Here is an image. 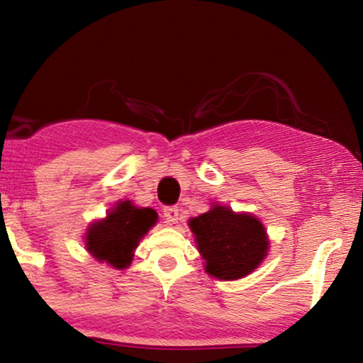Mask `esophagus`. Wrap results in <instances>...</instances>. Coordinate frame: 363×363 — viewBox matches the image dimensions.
I'll return each instance as SVG.
<instances>
[{"label":"esophagus","mask_w":363,"mask_h":363,"mask_svg":"<svg viewBox=\"0 0 363 363\" xmlns=\"http://www.w3.org/2000/svg\"><path fill=\"white\" fill-rule=\"evenodd\" d=\"M164 219H167V224L168 225H173L177 223V219H179V210H177L176 206H168L164 208Z\"/></svg>","instance_id":"1"}]
</instances>
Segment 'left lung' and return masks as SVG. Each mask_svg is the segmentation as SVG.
Returning <instances> with one entry per match:
<instances>
[{
  "label": "left lung",
  "instance_id": "left-lung-1",
  "mask_svg": "<svg viewBox=\"0 0 363 363\" xmlns=\"http://www.w3.org/2000/svg\"><path fill=\"white\" fill-rule=\"evenodd\" d=\"M205 270L219 280H238L253 272L267 256L269 238L262 223L250 213L213 205L189 220Z\"/></svg>",
  "mask_w": 363,
  "mask_h": 363
}]
</instances>
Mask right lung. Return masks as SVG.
<instances>
[{
  "label": "right lung",
  "instance_id": "1",
  "mask_svg": "<svg viewBox=\"0 0 363 363\" xmlns=\"http://www.w3.org/2000/svg\"><path fill=\"white\" fill-rule=\"evenodd\" d=\"M158 214L152 208H138L130 200L118 201L107 218L96 220L86 232V250L99 262L115 269L131 264L134 250L155 225Z\"/></svg>",
  "mask_w": 363,
  "mask_h": 363
}]
</instances>
